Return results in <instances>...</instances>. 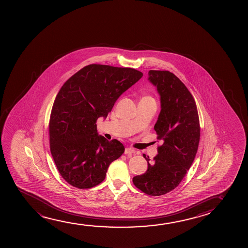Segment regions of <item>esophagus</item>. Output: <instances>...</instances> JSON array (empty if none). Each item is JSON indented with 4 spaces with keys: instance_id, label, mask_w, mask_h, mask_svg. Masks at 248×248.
<instances>
[{
    "instance_id": "esophagus-1",
    "label": "esophagus",
    "mask_w": 248,
    "mask_h": 248,
    "mask_svg": "<svg viewBox=\"0 0 248 248\" xmlns=\"http://www.w3.org/2000/svg\"><path fill=\"white\" fill-rule=\"evenodd\" d=\"M136 153V151H135L134 149H132V148L126 147L125 150H124V154H133V153Z\"/></svg>"
}]
</instances>
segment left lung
I'll use <instances>...</instances> for the list:
<instances>
[{"label":"left lung","mask_w":248,"mask_h":248,"mask_svg":"<svg viewBox=\"0 0 248 248\" xmlns=\"http://www.w3.org/2000/svg\"><path fill=\"white\" fill-rule=\"evenodd\" d=\"M148 80L160 95L161 112L154 129L162 146L146 173L133 178L138 189L161 196L175 189L193 163L200 140V124L193 96L180 78L170 71L150 70Z\"/></svg>","instance_id":"1"}]
</instances>
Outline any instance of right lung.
Segmentation results:
<instances>
[{"label":"right lung","instance_id":"add662e5","mask_svg":"<svg viewBox=\"0 0 248 248\" xmlns=\"http://www.w3.org/2000/svg\"><path fill=\"white\" fill-rule=\"evenodd\" d=\"M143 76L131 68L90 64L71 76L56 96L49 122L51 156L69 185L89 189L102 183L110 163L124 152L118 140L98 136L96 120Z\"/></svg>","mask_w":248,"mask_h":248}]
</instances>
